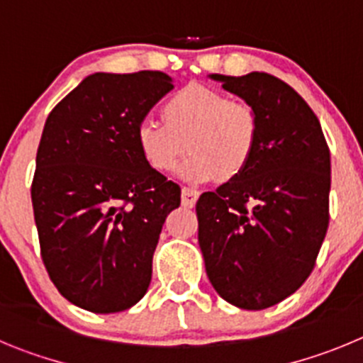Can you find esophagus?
I'll use <instances>...</instances> for the list:
<instances>
[{
	"label": "esophagus",
	"mask_w": 363,
	"mask_h": 363,
	"mask_svg": "<svg viewBox=\"0 0 363 363\" xmlns=\"http://www.w3.org/2000/svg\"><path fill=\"white\" fill-rule=\"evenodd\" d=\"M197 199H199V191H197V189L182 188V195H181L182 206H186V208H194L195 202H197Z\"/></svg>",
	"instance_id": "esophagus-1"
}]
</instances>
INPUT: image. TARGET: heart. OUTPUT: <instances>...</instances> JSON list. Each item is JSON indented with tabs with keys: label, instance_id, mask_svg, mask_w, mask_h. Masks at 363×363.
<instances>
[{
	"label": "heart",
	"instance_id": "1",
	"mask_svg": "<svg viewBox=\"0 0 363 363\" xmlns=\"http://www.w3.org/2000/svg\"><path fill=\"white\" fill-rule=\"evenodd\" d=\"M162 119L146 117L137 125L139 153L150 168L166 174L188 148L191 153L179 166V177L194 184L238 177L259 145L257 110L202 84H188L169 96Z\"/></svg>",
	"mask_w": 363,
	"mask_h": 363
}]
</instances>
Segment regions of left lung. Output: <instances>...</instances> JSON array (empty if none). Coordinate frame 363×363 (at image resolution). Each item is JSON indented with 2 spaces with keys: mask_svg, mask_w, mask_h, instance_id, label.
<instances>
[{
  "mask_svg": "<svg viewBox=\"0 0 363 363\" xmlns=\"http://www.w3.org/2000/svg\"><path fill=\"white\" fill-rule=\"evenodd\" d=\"M208 77L257 110L260 133L242 174L197 201L199 246L215 291L259 311L311 275L329 224L331 157L318 119L289 84L264 72Z\"/></svg>",
  "mask_w": 363,
  "mask_h": 363,
  "instance_id": "obj_1",
  "label": "left lung"
}]
</instances>
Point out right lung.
<instances>
[{"label":"right lung","mask_w":363,"mask_h":363,"mask_svg":"<svg viewBox=\"0 0 363 363\" xmlns=\"http://www.w3.org/2000/svg\"><path fill=\"white\" fill-rule=\"evenodd\" d=\"M169 90L164 72H96L45 123L32 182L35 228L48 277L77 308L125 311L148 291L181 188L150 168L135 130Z\"/></svg>","instance_id":"right-lung-1"}]
</instances>
